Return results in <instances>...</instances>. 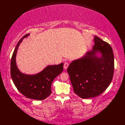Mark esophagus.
Instances as JSON below:
<instances>
[{"label": "esophagus", "instance_id": "34e87169", "mask_svg": "<svg viewBox=\"0 0 125 125\" xmlns=\"http://www.w3.org/2000/svg\"><path fill=\"white\" fill-rule=\"evenodd\" d=\"M69 67V63L68 62H65L64 63V69L65 70L67 69L68 68V67Z\"/></svg>", "mask_w": 125, "mask_h": 125}]
</instances>
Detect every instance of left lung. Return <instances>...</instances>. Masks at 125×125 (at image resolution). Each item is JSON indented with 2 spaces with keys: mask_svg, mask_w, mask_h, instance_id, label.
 <instances>
[{
  "mask_svg": "<svg viewBox=\"0 0 125 125\" xmlns=\"http://www.w3.org/2000/svg\"><path fill=\"white\" fill-rule=\"evenodd\" d=\"M94 42L92 49L73 60L67 70L74 92L83 99L102 94L110 85L113 76L112 47L97 36H94Z\"/></svg>",
  "mask_w": 125,
  "mask_h": 125,
  "instance_id": "1",
  "label": "left lung"
}]
</instances>
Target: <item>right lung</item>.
Instances as JSON below:
<instances>
[{
	"label": "right lung",
	"mask_w": 125,
	"mask_h": 125,
	"mask_svg": "<svg viewBox=\"0 0 125 125\" xmlns=\"http://www.w3.org/2000/svg\"><path fill=\"white\" fill-rule=\"evenodd\" d=\"M30 34L23 36L15 48L10 61V75L15 86L21 94L30 99L42 100L51 94L52 83L62 72L63 63L48 65L35 75H27L21 72L16 63V56L20 44Z\"/></svg>",
	"instance_id": "right-lung-1"
}]
</instances>
